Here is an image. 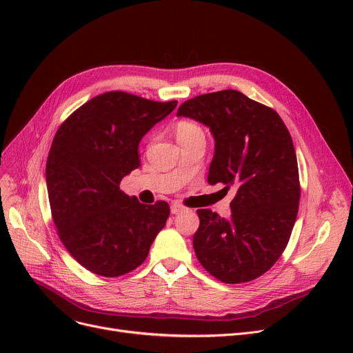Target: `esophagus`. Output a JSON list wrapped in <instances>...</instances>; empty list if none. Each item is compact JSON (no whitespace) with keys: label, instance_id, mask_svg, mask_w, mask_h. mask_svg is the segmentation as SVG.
<instances>
[{"label":"esophagus","instance_id":"1","mask_svg":"<svg viewBox=\"0 0 353 353\" xmlns=\"http://www.w3.org/2000/svg\"><path fill=\"white\" fill-rule=\"evenodd\" d=\"M184 209H186V208L181 206V205H179V203H173V205L170 206V210H172V213H173V214H179V213H181Z\"/></svg>","mask_w":353,"mask_h":353}]
</instances>
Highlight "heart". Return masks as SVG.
Wrapping results in <instances>:
<instances>
[{
  "instance_id": "obj_1",
  "label": "heart",
  "mask_w": 353,
  "mask_h": 353,
  "mask_svg": "<svg viewBox=\"0 0 353 353\" xmlns=\"http://www.w3.org/2000/svg\"><path fill=\"white\" fill-rule=\"evenodd\" d=\"M174 133H176V137L179 140V143L194 139V137H205L203 128L197 123L190 121V120L179 121L174 127Z\"/></svg>"
}]
</instances>
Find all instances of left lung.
Here are the masks:
<instances>
[{"mask_svg":"<svg viewBox=\"0 0 353 353\" xmlns=\"http://www.w3.org/2000/svg\"><path fill=\"white\" fill-rule=\"evenodd\" d=\"M177 116L210 127L216 148L208 181L236 189L230 219L197 210L199 262L223 283L254 281L282 256L298 216L301 183L289 130L273 108L236 90L184 101Z\"/></svg>","mask_w":353,"mask_h":353,"instance_id":"left-lung-1","label":"left lung"}]
</instances>
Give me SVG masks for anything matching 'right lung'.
Segmentation results:
<instances>
[{"label":"right lung","mask_w":353,"mask_h":353,"mask_svg":"<svg viewBox=\"0 0 353 353\" xmlns=\"http://www.w3.org/2000/svg\"><path fill=\"white\" fill-rule=\"evenodd\" d=\"M177 101L107 91L70 114L54 136L46 179L51 216L68 253L87 270L117 277L139 268L170 214L120 190L140 167L139 143Z\"/></svg>","instance_id":"1"}]
</instances>
